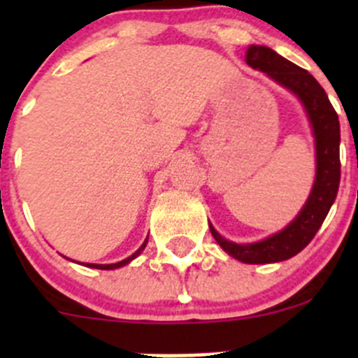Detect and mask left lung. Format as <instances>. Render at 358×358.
Listing matches in <instances>:
<instances>
[{"label":"left lung","instance_id":"obj_1","mask_svg":"<svg viewBox=\"0 0 358 358\" xmlns=\"http://www.w3.org/2000/svg\"><path fill=\"white\" fill-rule=\"evenodd\" d=\"M246 62L252 69L266 72L270 78L275 79L277 83L289 88L299 96L308 112L317 149V176L312 194L294 222L287 225L282 232L255 244H236L223 239L209 225L216 243L232 258L243 263L258 265V263L282 262V259L298 255L315 237L317 230L326 220L336 199V194H338L339 178H341L339 121L324 88L308 71L277 55L273 50L266 48V46H249Z\"/></svg>","mask_w":358,"mask_h":358}]
</instances>
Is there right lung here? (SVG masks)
I'll use <instances>...</instances> for the list:
<instances>
[{
	"label": "right lung",
	"instance_id": "right-lung-1",
	"mask_svg": "<svg viewBox=\"0 0 358 358\" xmlns=\"http://www.w3.org/2000/svg\"><path fill=\"white\" fill-rule=\"evenodd\" d=\"M145 244H147V241H145V243L142 244V248H140L138 251L135 252V255H133V256H129V258H126V259H122V262H119V263H114V265H90V263H88V266H93V268H100V270H112V268H119V266L126 265V263H128V262H131L133 258H136V256L140 255V251H142V249L145 248Z\"/></svg>",
	"mask_w": 358,
	"mask_h": 358
}]
</instances>
